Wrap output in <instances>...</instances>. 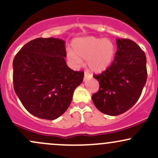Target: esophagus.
Instances as JSON below:
<instances>
[{"instance_id":"esophagus-1","label":"esophagus","mask_w":158,"mask_h":158,"mask_svg":"<svg viewBox=\"0 0 158 158\" xmlns=\"http://www.w3.org/2000/svg\"><path fill=\"white\" fill-rule=\"evenodd\" d=\"M91 76L90 75L89 73H88V72H85V76H84V79H90Z\"/></svg>"}]
</instances>
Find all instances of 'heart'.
I'll return each instance as SVG.
<instances>
[{
  "instance_id": "b5f03b06",
  "label": "heart",
  "mask_w": 158,
  "mask_h": 158,
  "mask_svg": "<svg viewBox=\"0 0 158 158\" xmlns=\"http://www.w3.org/2000/svg\"><path fill=\"white\" fill-rule=\"evenodd\" d=\"M75 53L69 52V59L74 64H82V59H87L88 67L91 71L101 73L112 63L115 54V46L110 40L95 37L78 38L73 42Z\"/></svg>"
}]
</instances>
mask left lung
<instances>
[{
  "instance_id": "obj_1",
  "label": "left lung",
  "mask_w": 158,
  "mask_h": 158,
  "mask_svg": "<svg viewBox=\"0 0 158 158\" xmlns=\"http://www.w3.org/2000/svg\"><path fill=\"white\" fill-rule=\"evenodd\" d=\"M114 60L105 71L94 75L100 88L92 95L94 104L106 115H118L137 102L147 80L146 56L129 39H118Z\"/></svg>"
}]
</instances>
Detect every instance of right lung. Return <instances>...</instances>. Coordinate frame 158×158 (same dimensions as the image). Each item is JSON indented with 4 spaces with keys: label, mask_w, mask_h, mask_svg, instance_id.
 <instances>
[{
    "label": "right lung",
    "mask_w": 158,
    "mask_h": 158,
    "mask_svg": "<svg viewBox=\"0 0 158 158\" xmlns=\"http://www.w3.org/2000/svg\"><path fill=\"white\" fill-rule=\"evenodd\" d=\"M65 42L37 38L26 43L13 60V88L24 107L36 117L54 120L68 109L84 72L67 65Z\"/></svg>",
    "instance_id": "obj_1"
}]
</instances>
